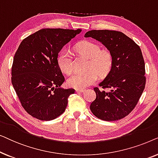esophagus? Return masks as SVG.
Masks as SVG:
<instances>
[{"mask_svg":"<svg viewBox=\"0 0 158 158\" xmlns=\"http://www.w3.org/2000/svg\"><path fill=\"white\" fill-rule=\"evenodd\" d=\"M76 92H78V93H83L85 91V89H83V88H76Z\"/></svg>","mask_w":158,"mask_h":158,"instance_id":"1","label":"esophagus"}]
</instances>
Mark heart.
Returning <instances> with one entry per match:
<instances>
[{
    "instance_id": "1",
    "label": "heart",
    "mask_w": 158,
    "mask_h": 158,
    "mask_svg": "<svg viewBox=\"0 0 158 158\" xmlns=\"http://www.w3.org/2000/svg\"><path fill=\"white\" fill-rule=\"evenodd\" d=\"M77 50L90 58L88 64L89 70L85 72H75L68 79L71 87L84 88L96 81L97 73L100 76L107 75L113 64V57L110 52L101 50L98 44L89 41H83L76 46ZM57 63L62 72L70 74L73 70V57L68 49H62L58 55Z\"/></svg>"
}]
</instances>
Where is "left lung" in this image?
<instances>
[{"label": "left lung", "instance_id": "obj_1", "mask_svg": "<svg viewBox=\"0 0 158 158\" xmlns=\"http://www.w3.org/2000/svg\"><path fill=\"white\" fill-rule=\"evenodd\" d=\"M85 37L102 43L111 54L113 64L98 84L106 92L94 88L96 98L90 106L97 118L116 121L128 115L137 105L145 87V66L139 47L124 33L111 30H91Z\"/></svg>", "mask_w": 158, "mask_h": 158}]
</instances>
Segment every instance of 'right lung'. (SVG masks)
I'll use <instances>...</instances> for the list:
<instances>
[{"label": "right lung", "instance_id": "right-lung-1", "mask_svg": "<svg viewBox=\"0 0 158 158\" xmlns=\"http://www.w3.org/2000/svg\"><path fill=\"white\" fill-rule=\"evenodd\" d=\"M82 29H42L25 38L14 57L11 83L25 111L42 121L55 119L65 111L73 88L64 81L58 54Z\"/></svg>", "mask_w": 158, "mask_h": 158}]
</instances>
